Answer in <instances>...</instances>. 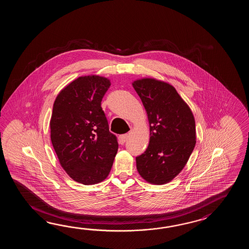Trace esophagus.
<instances>
[{
    "label": "esophagus",
    "mask_w": 249,
    "mask_h": 249,
    "mask_svg": "<svg viewBox=\"0 0 249 249\" xmlns=\"http://www.w3.org/2000/svg\"><path fill=\"white\" fill-rule=\"evenodd\" d=\"M127 138H128V134L125 133V134H122V135H120L119 137H118V142L120 144H124V143L126 142Z\"/></svg>",
    "instance_id": "34e87169"
}]
</instances>
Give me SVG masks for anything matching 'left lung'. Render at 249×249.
I'll return each mask as SVG.
<instances>
[{
  "label": "left lung",
  "instance_id": "1",
  "mask_svg": "<svg viewBox=\"0 0 249 249\" xmlns=\"http://www.w3.org/2000/svg\"><path fill=\"white\" fill-rule=\"evenodd\" d=\"M132 86L147 112L150 132L148 148L136 158L138 172L149 183H167L180 174L195 148V118L173 85L142 78Z\"/></svg>",
  "mask_w": 249,
  "mask_h": 249
}]
</instances>
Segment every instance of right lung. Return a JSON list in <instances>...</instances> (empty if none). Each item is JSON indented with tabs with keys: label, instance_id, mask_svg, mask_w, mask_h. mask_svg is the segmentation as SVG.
Segmentation results:
<instances>
[{
	"label": "right lung",
	"instance_id": "obj_1",
	"mask_svg": "<svg viewBox=\"0 0 249 249\" xmlns=\"http://www.w3.org/2000/svg\"><path fill=\"white\" fill-rule=\"evenodd\" d=\"M110 85L100 75L80 76L59 91L53 104V148L66 173L85 185L105 180L117 153V137L101 106Z\"/></svg>",
	"mask_w": 249,
	"mask_h": 249
}]
</instances>
